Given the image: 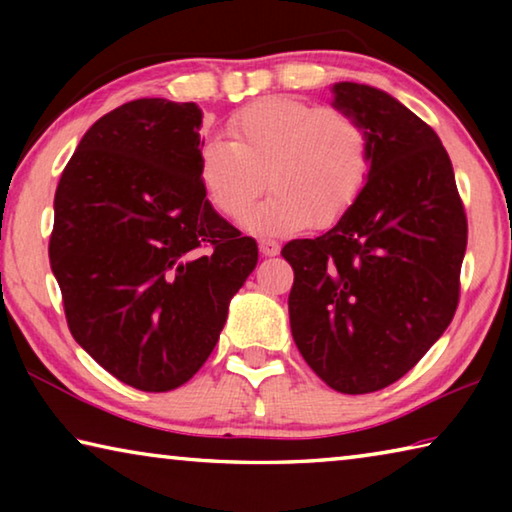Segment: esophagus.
<instances>
[{"mask_svg":"<svg viewBox=\"0 0 512 512\" xmlns=\"http://www.w3.org/2000/svg\"><path fill=\"white\" fill-rule=\"evenodd\" d=\"M259 253H262L264 257H275L277 253H280V244L273 239H262L259 241Z\"/></svg>","mask_w":512,"mask_h":512,"instance_id":"esophagus-1","label":"esophagus"}]
</instances>
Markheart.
I'll use <instances>...</instances> for the list:
<instances>
[{"mask_svg": "<svg viewBox=\"0 0 512 512\" xmlns=\"http://www.w3.org/2000/svg\"><path fill=\"white\" fill-rule=\"evenodd\" d=\"M230 140L212 137L198 151V176L212 205L241 219L265 183L274 192L246 215L255 235H289L341 219L366 187L370 137L339 108L291 97L250 103L228 121Z\"/></svg>", "mask_w": 512, "mask_h": 512, "instance_id": "b5f03b06", "label": "heart"}]
</instances>
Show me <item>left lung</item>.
<instances>
[{
    "label": "left lung",
    "mask_w": 512,
    "mask_h": 512,
    "mask_svg": "<svg viewBox=\"0 0 512 512\" xmlns=\"http://www.w3.org/2000/svg\"><path fill=\"white\" fill-rule=\"evenodd\" d=\"M332 106L370 137L366 187L339 223L293 239L291 334L311 370L348 395L404 377L452 323L467 219L433 128L384 90L334 83Z\"/></svg>",
    "instance_id": "1"
}]
</instances>
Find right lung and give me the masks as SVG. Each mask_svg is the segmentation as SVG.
<instances>
[{
    "mask_svg": "<svg viewBox=\"0 0 512 512\" xmlns=\"http://www.w3.org/2000/svg\"><path fill=\"white\" fill-rule=\"evenodd\" d=\"M201 124L196 103H124L83 135L54 198L49 262L69 332L146 393L196 375L257 264L255 239L205 198Z\"/></svg>",
    "mask_w": 512,
    "mask_h": 512,
    "instance_id": "1",
    "label": "right lung"
}]
</instances>
